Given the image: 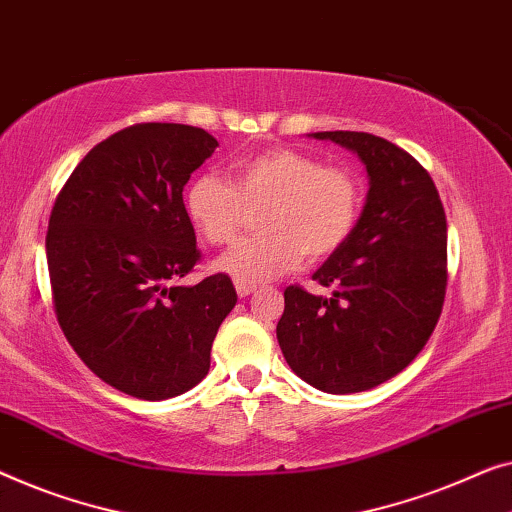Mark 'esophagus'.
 Masks as SVG:
<instances>
[{"instance_id": "34e87169", "label": "esophagus", "mask_w": 512, "mask_h": 512, "mask_svg": "<svg viewBox=\"0 0 512 512\" xmlns=\"http://www.w3.org/2000/svg\"><path fill=\"white\" fill-rule=\"evenodd\" d=\"M235 291H238L240 298H249V295L256 291V286H251V284H244V281H235Z\"/></svg>"}]
</instances>
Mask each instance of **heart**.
<instances>
[{
  "label": "heart",
  "instance_id": "obj_1",
  "mask_svg": "<svg viewBox=\"0 0 512 512\" xmlns=\"http://www.w3.org/2000/svg\"><path fill=\"white\" fill-rule=\"evenodd\" d=\"M189 224L207 244L238 238L244 207L265 205L258 228L214 261L212 268L244 284H263L291 272L309 258H325L342 247L358 224L362 187L344 168L298 150H265L240 159L231 184L198 175L182 196Z\"/></svg>",
  "mask_w": 512,
  "mask_h": 512
}]
</instances>
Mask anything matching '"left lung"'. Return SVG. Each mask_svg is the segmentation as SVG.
<instances>
[{
  "instance_id": "1",
  "label": "left lung",
  "mask_w": 512,
  "mask_h": 512,
  "mask_svg": "<svg viewBox=\"0 0 512 512\" xmlns=\"http://www.w3.org/2000/svg\"><path fill=\"white\" fill-rule=\"evenodd\" d=\"M365 164L367 201L353 233L314 272L330 295L284 291L277 339L314 388L348 395L409 367L432 337L448 281V226L432 177L409 152L362 131H318Z\"/></svg>"
}]
</instances>
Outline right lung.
<instances>
[{
    "label": "right lung",
    "instance_id": "1",
    "mask_svg": "<svg viewBox=\"0 0 512 512\" xmlns=\"http://www.w3.org/2000/svg\"><path fill=\"white\" fill-rule=\"evenodd\" d=\"M217 147L189 124H133L87 152L50 212L59 328L101 381L147 402L205 379L238 302L228 274L177 286L201 258L182 189Z\"/></svg>",
    "mask_w": 512,
    "mask_h": 512
}]
</instances>
